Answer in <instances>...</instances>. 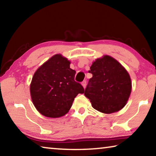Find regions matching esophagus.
Returning <instances> with one entry per match:
<instances>
[{
	"instance_id": "obj_1",
	"label": "esophagus",
	"mask_w": 156,
	"mask_h": 156,
	"mask_svg": "<svg viewBox=\"0 0 156 156\" xmlns=\"http://www.w3.org/2000/svg\"><path fill=\"white\" fill-rule=\"evenodd\" d=\"M82 85H83V87L84 88H85V87L87 85V81L86 80H84L83 83H82Z\"/></svg>"
}]
</instances>
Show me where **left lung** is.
<instances>
[{
	"instance_id": "obj_1",
	"label": "left lung",
	"mask_w": 156,
	"mask_h": 156,
	"mask_svg": "<svg viewBox=\"0 0 156 156\" xmlns=\"http://www.w3.org/2000/svg\"><path fill=\"white\" fill-rule=\"evenodd\" d=\"M92 73L84 96L95 109L104 113L118 112L125 107L131 91L129 74L122 65L109 56L98 58L91 66Z\"/></svg>"
}]
</instances>
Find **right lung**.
<instances>
[{
    "label": "right lung",
    "mask_w": 156,
    "mask_h": 156,
    "mask_svg": "<svg viewBox=\"0 0 156 156\" xmlns=\"http://www.w3.org/2000/svg\"><path fill=\"white\" fill-rule=\"evenodd\" d=\"M70 61L56 54L41 65L34 74L30 94L36 109L48 118H59L72 107L73 100L84 89L74 80L76 71Z\"/></svg>",
    "instance_id": "obj_1"
}]
</instances>
